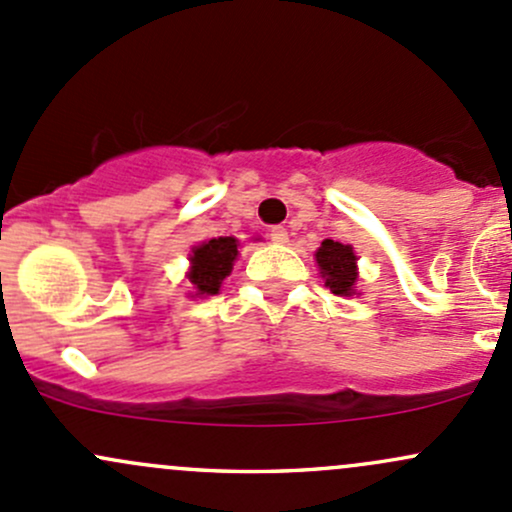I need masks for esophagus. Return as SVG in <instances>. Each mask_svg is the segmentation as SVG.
<instances>
[{"label":"esophagus","instance_id":"esophagus-1","mask_svg":"<svg viewBox=\"0 0 512 512\" xmlns=\"http://www.w3.org/2000/svg\"><path fill=\"white\" fill-rule=\"evenodd\" d=\"M268 236H271V241H276V244H288V229L285 227H273Z\"/></svg>","mask_w":512,"mask_h":512}]
</instances>
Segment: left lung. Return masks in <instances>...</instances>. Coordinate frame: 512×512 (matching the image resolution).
<instances>
[{
	"label": "left lung",
	"instance_id": "8db88e82",
	"mask_svg": "<svg viewBox=\"0 0 512 512\" xmlns=\"http://www.w3.org/2000/svg\"><path fill=\"white\" fill-rule=\"evenodd\" d=\"M317 266L324 278V285L332 290L334 295H342V298H351L356 295V254L349 244H339V241L324 239L322 246L315 254Z\"/></svg>",
	"mask_w": 512,
	"mask_h": 512
}]
</instances>
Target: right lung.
I'll use <instances>...</instances> for the list:
<instances>
[{
  "mask_svg": "<svg viewBox=\"0 0 512 512\" xmlns=\"http://www.w3.org/2000/svg\"><path fill=\"white\" fill-rule=\"evenodd\" d=\"M236 256H239V241L234 236H217V239L202 241L190 254L188 280L195 288V295H217L224 278L232 273Z\"/></svg>",
  "mask_w": 512,
  "mask_h": 512,
  "instance_id": "obj_1",
  "label": "right lung"
}]
</instances>
